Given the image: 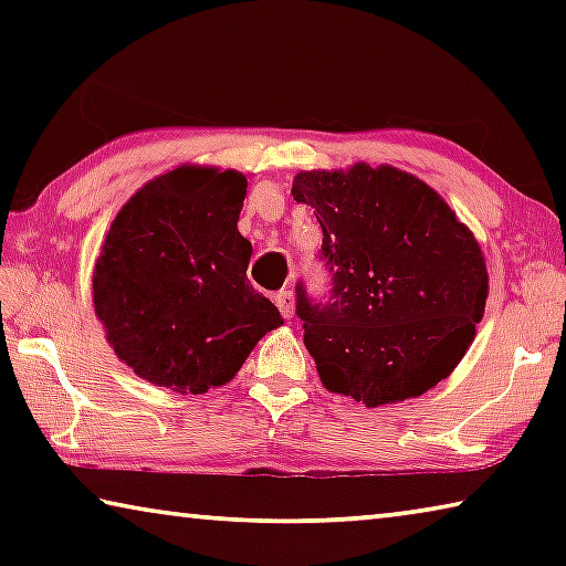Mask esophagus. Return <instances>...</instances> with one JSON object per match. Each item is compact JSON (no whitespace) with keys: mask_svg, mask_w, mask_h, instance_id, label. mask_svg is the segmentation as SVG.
I'll return each instance as SVG.
<instances>
[{"mask_svg":"<svg viewBox=\"0 0 566 566\" xmlns=\"http://www.w3.org/2000/svg\"><path fill=\"white\" fill-rule=\"evenodd\" d=\"M276 306H280V312L284 314V319H292V314H294V292L282 290L280 294H276Z\"/></svg>","mask_w":566,"mask_h":566,"instance_id":"esophagus-1","label":"esophagus"}]
</instances>
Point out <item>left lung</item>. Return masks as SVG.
<instances>
[{
    "label": "left lung",
    "instance_id": "1",
    "mask_svg": "<svg viewBox=\"0 0 566 566\" xmlns=\"http://www.w3.org/2000/svg\"><path fill=\"white\" fill-rule=\"evenodd\" d=\"M292 195L314 209L334 282L327 304L296 286L322 385L381 407L452 375L484 317L490 274L444 197L409 171L367 161L300 171Z\"/></svg>",
    "mask_w": 566,
    "mask_h": 566
}]
</instances>
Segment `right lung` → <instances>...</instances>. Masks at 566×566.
I'll list each match as a JSON object with an SVG mask.
<instances>
[{"label": "right lung", "mask_w": 566, "mask_h": 566, "mask_svg": "<svg viewBox=\"0 0 566 566\" xmlns=\"http://www.w3.org/2000/svg\"><path fill=\"white\" fill-rule=\"evenodd\" d=\"M244 197L242 171L179 165L114 217L92 272L94 314L114 354L149 385L177 395L222 387L284 324L247 280Z\"/></svg>", "instance_id": "1"}]
</instances>
